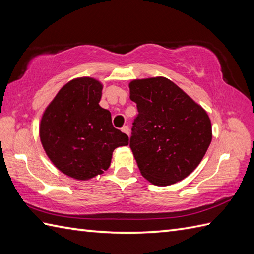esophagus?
<instances>
[{
    "label": "esophagus",
    "instance_id": "obj_1",
    "mask_svg": "<svg viewBox=\"0 0 254 254\" xmlns=\"http://www.w3.org/2000/svg\"><path fill=\"white\" fill-rule=\"evenodd\" d=\"M121 131H122L123 133H126L127 135H130V128H128L127 126H124V127L121 128Z\"/></svg>",
    "mask_w": 254,
    "mask_h": 254
}]
</instances>
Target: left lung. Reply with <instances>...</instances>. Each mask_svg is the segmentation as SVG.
Here are the masks:
<instances>
[{
	"label": "left lung",
	"instance_id": "8db88e82",
	"mask_svg": "<svg viewBox=\"0 0 254 254\" xmlns=\"http://www.w3.org/2000/svg\"><path fill=\"white\" fill-rule=\"evenodd\" d=\"M128 88L138 110L130 146L142 176L158 187L183 180L212 142L207 112L163 76L133 79Z\"/></svg>",
	"mask_w": 254,
	"mask_h": 254
}]
</instances>
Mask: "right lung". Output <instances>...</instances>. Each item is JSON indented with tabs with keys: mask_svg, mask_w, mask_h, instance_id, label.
Masks as SVG:
<instances>
[{
	"mask_svg": "<svg viewBox=\"0 0 254 254\" xmlns=\"http://www.w3.org/2000/svg\"><path fill=\"white\" fill-rule=\"evenodd\" d=\"M101 82L83 76L58 91L39 124V136L51 163L67 177L87 181L102 175L112 153L128 145V136L113 127L111 113L99 106Z\"/></svg>",
	"mask_w": 254,
	"mask_h": 254,
	"instance_id": "obj_1",
	"label": "right lung"
}]
</instances>
